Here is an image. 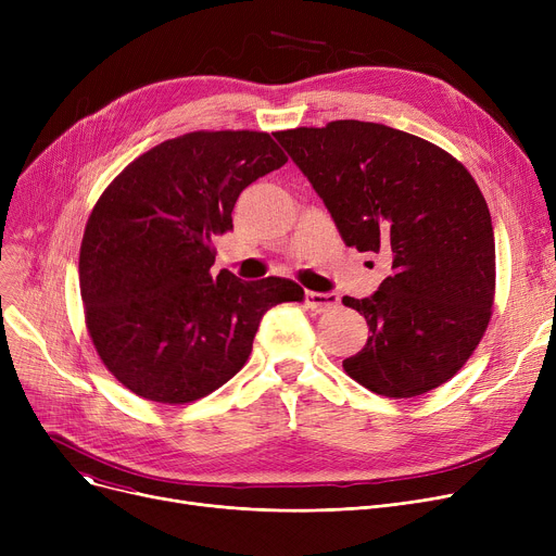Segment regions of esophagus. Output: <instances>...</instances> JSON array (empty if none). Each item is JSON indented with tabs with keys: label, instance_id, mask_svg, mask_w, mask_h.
Returning <instances> with one entry per match:
<instances>
[{
	"label": "esophagus",
	"instance_id": "1",
	"mask_svg": "<svg viewBox=\"0 0 556 556\" xmlns=\"http://www.w3.org/2000/svg\"><path fill=\"white\" fill-rule=\"evenodd\" d=\"M338 304H340L338 293H313V290L306 293V308H311L313 313L333 311Z\"/></svg>",
	"mask_w": 556,
	"mask_h": 556
}]
</instances>
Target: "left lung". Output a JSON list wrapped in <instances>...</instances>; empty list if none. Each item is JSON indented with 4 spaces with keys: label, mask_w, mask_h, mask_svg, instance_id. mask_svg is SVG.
Instances as JSON below:
<instances>
[{
    "label": "left lung",
    "mask_w": 556,
    "mask_h": 556,
    "mask_svg": "<svg viewBox=\"0 0 556 556\" xmlns=\"http://www.w3.org/2000/svg\"><path fill=\"white\" fill-rule=\"evenodd\" d=\"M275 137L342 241L390 258L371 298H342L371 331L344 371L390 399L446 383L480 344L495 298L493 225L473 175L440 146L383 124L340 119Z\"/></svg>",
    "instance_id": "obj_1"
}]
</instances>
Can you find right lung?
<instances>
[{
    "mask_svg": "<svg viewBox=\"0 0 556 556\" xmlns=\"http://www.w3.org/2000/svg\"><path fill=\"white\" fill-rule=\"evenodd\" d=\"M288 157L268 132L195 130L157 143L105 187L87 218L78 281L108 371L141 399L185 405L237 374L261 317L302 302L279 277H212L214 237L241 191Z\"/></svg>",
    "mask_w": 556,
    "mask_h": 556,
    "instance_id": "add662e5",
    "label": "right lung"
}]
</instances>
